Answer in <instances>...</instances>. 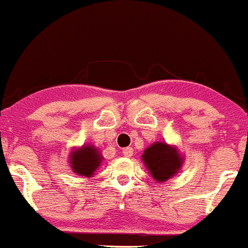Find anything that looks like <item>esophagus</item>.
<instances>
[{"instance_id": "esophagus-1", "label": "esophagus", "mask_w": 248, "mask_h": 248, "mask_svg": "<svg viewBox=\"0 0 248 248\" xmlns=\"http://www.w3.org/2000/svg\"><path fill=\"white\" fill-rule=\"evenodd\" d=\"M122 153H123V155H124V156H128V158H130V156L133 155V148H130V147L124 148Z\"/></svg>"}]
</instances>
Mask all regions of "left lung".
Here are the masks:
<instances>
[{
	"label": "left lung",
	"instance_id": "8db88e82",
	"mask_svg": "<svg viewBox=\"0 0 248 248\" xmlns=\"http://www.w3.org/2000/svg\"><path fill=\"white\" fill-rule=\"evenodd\" d=\"M141 160L152 178L158 183H163L178 174L186 158L177 145L155 141L141 154Z\"/></svg>",
	"mask_w": 248,
	"mask_h": 248
}]
</instances>
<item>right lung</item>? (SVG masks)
<instances>
[{"mask_svg":"<svg viewBox=\"0 0 248 248\" xmlns=\"http://www.w3.org/2000/svg\"><path fill=\"white\" fill-rule=\"evenodd\" d=\"M103 160L104 156L101 155L100 150L93 144H84L82 147L74 148L69 154L71 170L85 178H90L95 174Z\"/></svg>","mask_w":248,"mask_h":248,"instance_id":"add662e5","label":"right lung"}]
</instances>
